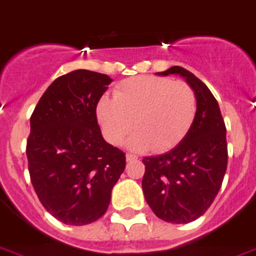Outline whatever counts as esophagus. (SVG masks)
<instances>
[{
  "mask_svg": "<svg viewBox=\"0 0 256 256\" xmlns=\"http://www.w3.org/2000/svg\"><path fill=\"white\" fill-rule=\"evenodd\" d=\"M138 159V156L136 155H132V154H126V160L128 162H134Z\"/></svg>",
  "mask_w": 256,
  "mask_h": 256,
  "instance_id": "34e87169",
  "label": "esophagus"
}]
</instances>
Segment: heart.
Returning a JSON list of instances; mask_svg holds the SVG:
<instances>
[{
    "label": "heart",
    "instance_id": "heart-1",
    "mask_svg": "<svg viewBox=\"0 0 256 256\" xmlns=\"http://www.w3.org/2000/svg\"><path fill=\"white\" fill-rule=\"evenodd\" d=\"M194 90L184 81L159 76H136L122 81L113 98L104 96L96 117L108 142L118 146L130 134L128 147L164 152L188 132L196 116Z\"/></svg>",
    "mask_w": 256,
    "mask_h": 256
}]
</instances>
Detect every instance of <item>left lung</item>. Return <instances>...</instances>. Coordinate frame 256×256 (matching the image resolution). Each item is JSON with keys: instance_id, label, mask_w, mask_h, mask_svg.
Returning <instances> with one entry per match:
<instances>
[{"instance_id": "obj_1", "label": "left lung", "mask_w": 256, "mask_h": 256, "mask_svg": "<svg viewBox=\"0 0 256 256\" xmlns=\"http://www.w3.org/2000/svg\"><path fill=\"white\" fill-rule=\"evenodd\" d=\"M158 76L178 74L194 90L196 116L186 136L171 151L143 159L142 188L160 220L188 224L205 213L221 188L228 167L226 128L217 100L192 72L171 67Z\"/></svg>"}]
</instances>
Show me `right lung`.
Listing matches in <instances>:
<instances>
[{"label": "right lung", "mask_w": 256, "mask_h": 256, "mask_svg": "<svg viewBox=\"0 0 256 256\" xmlns=\"http://www.w3.org/2000/svg\"><path fill=\"white\" fill-rule=\"evenodd\" d=\"M112 81L98 72L72 70L50 85L30 118L31 182L46 210L66 225L102 217L126 167L124 154L102 138L96 117Z\"/></svg>", "instance_id": "right-lung-1"}]
</instances>
